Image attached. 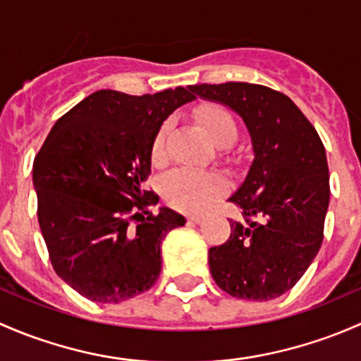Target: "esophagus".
Instances as JSON below:
<instances>
[{
	"mask_svg": "<svg viewBox=\"0 0 361 361\" xmlns=\"http://www.w3.org/2000/svg\"><path fill=\"white\" fill-rule=\"evenodd\" d=\"M202 221H203L202 215H189L188 217V222H191V224H200Z\"/></svg>",
	"mask_w": 361,
	"mask_h": 361,
	"instance_id": "obj_1",
	"label": "esophagus"
}]
</instances>
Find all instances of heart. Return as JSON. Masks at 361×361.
Wrapping results in <instances>:
<instances>
[{
  "instance_id": "heart-1",
  "label": "heart",
  "mask_w": 361,
  "mask_h": 361,
  "mask_svg": "<svg viewBox=\"0 0 361 361\" xmlns=\"http://www.w3.org/2000/svg\"><path fill=\"white\" fill-rule=\"evenodd\" d=\"M196 120L205 126L212 142L219 147L231 146L238 137V125L226 107L203 106L196 111ZM170 132V121H163L151 144V158L156 163L165 159V142ZM226 182L219 173L208 170L176 169L161 179V192L166 202L182 212L207 210L212 202L224 192Z\"/></svg>"
}]
</instances>
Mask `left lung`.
<instances>
[{"label": "left lung", "instance_id": "1", "mask_svg": "<svg viewBox=\"0 0 361 361\" xmlns=\"http://www.w3.org/2000/svg\"><path fill=\"white\" fill-rule=\"evenodd\" d=\"M189 90L235 111L254 153L229 198L247 224L229 221L231 236L208 250L212 276L238 299H276L300 280L322 247L330 200L322 139L299 107L273 88L229 81Z\"/></svg>", "mask_w": 361, "mask_h": 361}]
</instances>
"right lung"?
<instances>
[{
	"label": "right lung",
	"mask_w": 361,
	"mask_h": 361,
	"mask_svg": "<svg viewBox=\"0 0 361 361\" xmlns=\"http://www.w3.org/2000/svg\"><path fill=\"white\" fill-rule=\"evenodd\" d=\"M191 90L128 95L99 90L68 111L32 165L38 222L55 273L87 299L118 304L149 290L161 243L185 219L144 191L151 144Z\"/></svg>",
	"instance_id": "obj_1"
}]
</instances>
